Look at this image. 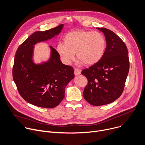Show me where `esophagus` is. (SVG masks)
I'll return each instance as SVG.
<instances>
[{
  "label": "esophagus",
  "mask_w": 145,
  "mask_h": 145,
  "mask_svg": "<svg viewBox=\"0 0 145 145\" xmlns=\"http://www.w3.org/2000/svg\"><path fill=\"white\" fill-rule=\"evenodd\" d=\"M81 73V71L78 69V68H76L74 69V74L75 75H79Z\"/></svg>",
  "instance_id": "esophagus-1"
}]
</instances>
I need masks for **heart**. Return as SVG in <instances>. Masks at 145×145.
I'll list each match as a JSON object with an SVG mask.
<instances>
[{
    "mask_svg": "<svg viewBox=\"0 0 145 145\" xmlns=\"http://www.w3.org/2000/svg\"><path fill=\"white\" fill-rule=\"evenodd\" d=\"M65 43H58L56 50L63 61L69 64L75 57L84 65H92L102 57L106 46L104 36L99 32L79 30L69 33Z\"/></svg>",
    "mask_w": 145,
    "mask_h": 145,
    "instance_id": "b5f03b06",
    "label": "heart"
}]
</instances>
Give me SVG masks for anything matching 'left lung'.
I'll list each match as a JSON object with an SVG mask.
<instances>
[{
  "label": "left lung",
  "mask_w": 145,
  "mask_h": 145,
  "mask_svg": "<svg viewBox=\"0 0 145 145\" xmlns=\"http://www.w3.org/2000/svg\"><path fill=\"white\" fill-rule=\"evenodd\" d=\"M106 38L107 46L102 58L82 71L88 83L83 91L87 102L95 106L111 103L122 94L129 71V58L123 41L112 31L97 28Z\"/></svg>",
  "instance_id": "obj_1"
}]
</instances>
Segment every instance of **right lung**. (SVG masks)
<instances>
[{
    "label": "right lung",
    "mask_w": 145,
    "mask_h": 145,
    "mask_svg": "<svg viewBox=\"0 0 145 145\" xmlns=\"http://www.w3.org/2000/svg\"><path fill=\"white\" fill-rule=\"evenodd\" d=\"M63 24L44 31H37L18 48L14 59L12 76L21 97L38 107L54 108L65 97V88L74 78V69L63 64L60 55L50 46L51 57L41 65L32 61L34 45L59 34Z\"/></svg>",
    "instance_id": "obj_1"
}]
</instances>
